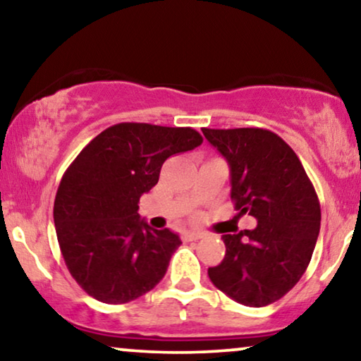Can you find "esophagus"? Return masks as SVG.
I'll list each match as a JSON object with an SVG mask.
<instances>
[{
    "instance_id": "obj_1",
    "label": "esophagus",
    "mask_w": 361,
    "mask_h": 361,
    "mask_svg": "<svg viewBox=\"0 0 361 361\" xmlns=\"http://www.w3.org/2000/svg\"><path fill=\"white\" fill-rule=\"evenodd\" d=\"M182 238L185 241H195L204 238V233H200V231H185V233L182 235Z\"/></svg>"
}]
</instances>
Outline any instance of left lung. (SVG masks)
I'll list each match as a JSON object with an SVG mask.
<instances>
[{
    "instance_id": "left-lung-1",
    "label": "left lung",
    "mask_w": 361,
    "mask_h": 361,
    "mask_svg": "<svg viewBox=\"0 0 361 361\" xmlns=\"http://www.w3.org/2000/svg\"><path fill=\"white\" fill-rule=\"evenodd\" d=\"M230 166L231 200L255 230L224 235V261L209 268L215 288L248 307L288 294L307 269L320 230L312 182L288 142L263 128L202 130Z\"/></svg>"
}]
</instances>
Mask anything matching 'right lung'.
<instances>
[{
	"instance_id": "obj_1",
	"label": "right lung",
	"mask_w": 361,
	"mask_h": 361,
	"mask_svg": "<svg viewBox=\"0 0 361 361\" xmlns=\"http://www.w3.org/2000/svg\"><path fill=\"white\" fill-rule=\"evenodd\" d=\"M202 141L192 128L118 123L68 166L54 202V224L67 269L88 295L125 304L164 278L182 241L169 228H151L137 204L157 184L167 157Z\"/></svg>"
}]
</instances>
